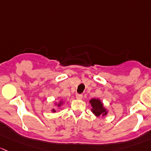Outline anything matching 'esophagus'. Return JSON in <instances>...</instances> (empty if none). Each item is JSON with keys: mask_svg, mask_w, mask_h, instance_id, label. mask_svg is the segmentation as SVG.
<instances>
[{"mask_svg": "<svg viewBox=\"0 0 151 151\" xmlns=\"http://www.w3.org/2000/svg\"><path fill=\"white\" fill-rule=\"evenodd\" d=\"M76 99H82V98H83V95H82V94H76Z\"/></svg>", "mask_w": 151, "mask_h": 151, "instance_id": "esophagus-1", "label": "esophagus"}]
</instances>
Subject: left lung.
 I'll return each instance as SVG.
<instances>
[{
    "instance_id": "8db88e82",
    "label": "left lung",
    "mask_w": 151,
    "mask_h": 151,
    "mask_svg": "<svg viewBox=\"0 0 151 151\" xmlns=\"http://www.w3.org/2000/svg\"><path fill=\"white\" fill-rule=\"evenodd\" d=\"M89 103L91 106V111L96 116H105L108 114L109 110L105 108L103 102H102L100 99H91L89 100Z\"/></svg>"
}]
</instances>
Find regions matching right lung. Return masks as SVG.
<instances>
[{"label": "right lung", "mask_w": 151, "mask_h": 151, "mask_svg": "<svg viewBox=\"0 0 151 151\" xmlns=\"http://www.w3.org/2000/svg\"><path fill=\"white\" fill-rule=\"evenodd\" d=\"M64 102H65V101L63 100V99H60V100L59 101V102H54V105H53V107L56 106V107H57V108H60V107H61L62 105H63V104H64ZM51 111H52V113H55L56 110L54 109V108H52V109L51 110Z\"/></svg>", "instance_id": "obj_1"}]
</instances>
